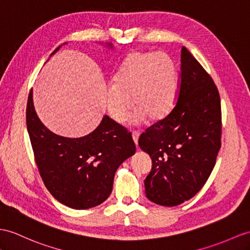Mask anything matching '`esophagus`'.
Segmentation results:
<instances>
[{
	"instance_id": "34e87169",
	"label": "esophagus",
	"mask_w": 250,
	"mask_h": 250,
	"mask_svg": "<svg viewBox=\"0 0 250 250\" xmlns=\"http://www.w3.org/2000/svg\"><path fill=\"white\" fill-rule=\"evenodd\" d=\"M139 136H140L139 132H137V131H133V132H132V140H133V142H135L136 145H138Z\"/></svg>"
}]
</instances>
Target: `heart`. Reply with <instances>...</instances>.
<instances>
[{"label":"heart","instance_id":"1","mask_svg":"<svg viewBox=\"0 0 250 250\" xmlns=\"http://www.w3.org/2000/svg\"><path fill=\"white\" fill-rule=\"evenodd\" d=\"M177 96V69L166 53L132 52L107 89V109L113 121L124 122L133 106L132 123L148 117L160 121L173 110Z\"/></svg>","mask_w":250,"mask_h":250}]
</instances>
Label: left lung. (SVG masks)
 Returning <instances> with one entry per match:
<instances>
[{
	"label": "left lung",
	"instance_id": "1",
	"mask_svg": "<svg viewBox=\"0 0 250 250\" xmlns=\"http://www.w3.org/2000/svg\"><path fill=\"white\" fill-rule=\"evenodd\" d=\"M177 103L166 118L148 127L140 148L153 162L144 180L150 202L174 207L200 191L221 148V99L212 77L185 46Z\"/></svg>",
	"mask_w": 250,
	"mask_h": 250
}]
</instances>
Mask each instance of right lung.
<instances>
[{
    "label": "right lung",
    "instance_id": "right-lung-1",
    "mask_svg": "<svg viewBox=\"0 0 250 250\" xmlns=\"http://www.w3.org/2000/svg\"><path fill=\"white\" fill-rule=\"evenodd\" d=\"M26 125L46 188L58 202L76 210L104 203L112 191L115 171L136 153L130 132L108 115L84 137L65 138L52 132L35 111L33 91L28 94Z\"/></svg>",
    "mask_w": 250,
    "mask_h": 250
}]
</instances>
